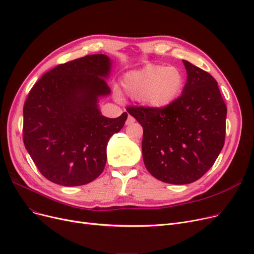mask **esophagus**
Masks as SVG:
<instances>
[{
  "mask_svg": "<svg viewBox=\"0 0 254 254\" xmlns=\"http://www.w3.org/2000/svg\"><path fill=\"white\" fill-rule=\"evenodd\" d=\"M134 122H135V120H134V118H133V117L128 116L127 121H126V125H131V124H133Z\"/></svg>",
  "mask_w": 254,
  "mask_h": 254,
  "instance_id": "34e87169",
  "label": "esophagus"
}]
</instances>
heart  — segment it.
<instances>
[{"label": "heart", "mask_w": 254, "mask_h": 254, "mask_svg": "<svg viewBox=\"0 0 254 254\" xmlns=\"http://www.w3.org/2000/svg\"><path fill=\"white\" fill-rule=\"evenodd\" d=\"M186 79L178 67L148 64L130 70L121 80L124 92L146 107L162 111L175 103L184 90Z\"/></svg>", "instance_id": "heart-1"}]
</instances>
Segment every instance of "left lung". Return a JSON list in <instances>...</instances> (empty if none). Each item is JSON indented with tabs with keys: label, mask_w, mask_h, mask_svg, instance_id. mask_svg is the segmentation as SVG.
<instances>
[{
	"label": "left lung",
	"mask_w": 254,
	"mask_h": 254,
	"mask_svg": "<svg viewBox=\"0 0 254 254\" xmlns=\"http://www.w3.org/2000/svg\"><path fill=\"white\" fill-rule=\"evenodd\" d=\"M187 83L173 105L162 111L127 108L143 127V159L149 173L172 185L191 184L215 164L224 146L227 108L218 82L182 60Z\"/></svg>",
	"instance_id": "8db88e82"
}]
</instances>
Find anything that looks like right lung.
Here are the masks:
<instances>
[{
    "mask_svg": "<svg viewBox=\"0 0 254 254\" xmlns=\"http://www.w3.org/2000/svg\"><path fill=\"white\" fill-rule=\"evenodd\" d=\"M111 59L87 55L49 70L24 105V144L40 173L64 187L89 184L106 165L109 138L123 128L127 113L109 119L99 99L109 96Z\"/></svg>",
    "mask_w": 254,
    "mask_h": 254,
    "instance_id": "right-lung-1",
    "label": "right lung"
}]
</instances>
